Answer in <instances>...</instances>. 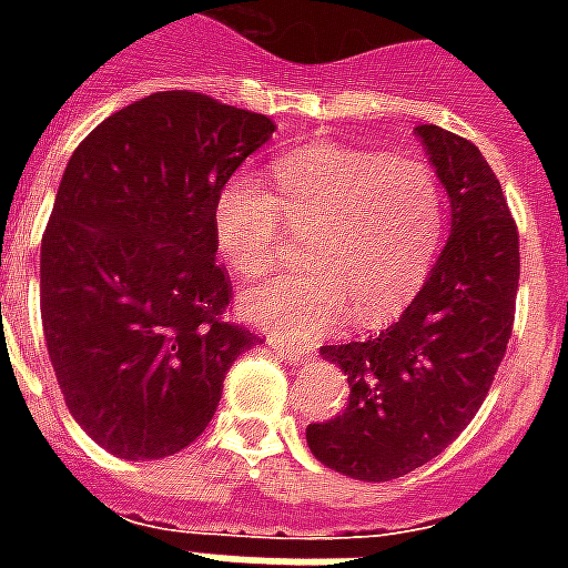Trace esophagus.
<instances>
[{
  "mask_svg": "<svg viewBox=\"0 0 568 568\" xmlns=\"http://www.w3.org/2000/svg\"><path fill=\"white\" fill-rule=\"evenodd\" d=\"M267 346H271L276 356L285 358V362H304V358L310 356L307 346L292 344V341H285V337H276V334H271V337H267Z\"/></svg>",
  "mask_w": 568,
  "mask_h": 568,
  "instance_id": "esophagus-1",
  "label": "esophagus"
}]
</instances>
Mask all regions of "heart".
I'll use <instances>...</instances> for the list:
<instances>
[{
    "label": "heart",
    "instance_id": "heart-1",
    "mask_svg": "<svg viewBox=\"0 0 568 568\" xmlns=\"http://www.w3.org/2000/svg\"><path fill=\"white\" fill-rule=\"evenodd\" d=\"M273 182L276 194L234 175L215 200L219 252L246 280L280 264L285 227L310 234L307 271L246 292L248 320L297 337L346 310L356 325H381L419 295L444 236V191L426 163L313 145L280 158Z\"/></svg>",
    "mask_w": 568,
    "mask_h": 568
}]
</instances>
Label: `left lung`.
<instances>
[{
	"mask_svg": "<svg viewBox=\"0 0 568 568\" xmlns=\"http://www.w3.org/2000/svg\"><path fill=\"white\" fill-rule=\"evenodd\" d=\"M450 197V236L426 285L386 332L322 346L346 374L341 414L310 423L322 465L356 480H393L459 438L484 405L514 328L520 236L475 142L419 124Z\"/></svg>",
	"mask_w": 568,
	"mask_h": 568,
	"instance_id": "left-lung-1",
	"label": "left lung"
}]
</instances>
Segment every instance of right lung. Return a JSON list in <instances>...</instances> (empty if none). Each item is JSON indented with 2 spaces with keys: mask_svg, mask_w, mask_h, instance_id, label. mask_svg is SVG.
Masks as SVG:
<instances>
[{
  "mask_svg": "<svg viewBox=\"0 0 568 568\" xmlns=\"http://www.w3.org/2000/svg\"><path fill=\"white\" fill-rule=\"evenodd\" d=\"M276 130L197 91L124 105L81 140L42 234V328L69 414L121 459L203 435L236 356L215 200Z\"/></svg>",
  "mask_w": 568,
  "mask_h": 568,
  "instance_id": "1",
  "label": "right lung"
}]
</instances>
